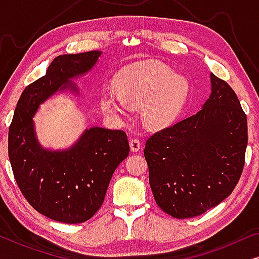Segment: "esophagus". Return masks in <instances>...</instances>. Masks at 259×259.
<instances>
[{
	"label": "esophagus",
	"mask_w": 259,
	"mask_h": 259,
	"mask_svg": "<svg viewBox=\"0 0 259 259\" xmlns=\"http://www.w3.org/2000/svg\"><path fill=\"white\" fill-rule=\"evenodd\" d=\"M130 147L132 152H138L141 148V144L139 139H131L130 140Z\"/></svg>",
	"instance_id": "1"
}]
</instances>
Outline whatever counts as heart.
<instances>
[{"mask_svg": "<svg viewBox=\"0 0 259 259\" xmlns=\"http://www.w3.org/2000/svg\"><path fill=\"white\" fill-rule=\"evenodd\" d=\"M115 86L116 91H102L104 111L125 115L127 105L141 106L144 121L152 128H161L171 123L183 111L190 93L185 77L158 62L130 66L116 76Z\"/></svg>", "mask_w": 259, "mask_h": 259, "instance_id": "heart-1", "label": "heart"}]
</instances>
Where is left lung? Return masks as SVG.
<instances>
[{
  "instance_id": "obj_1",
  "label": "left lung",
  "mask_w": 259,
  "mask_h": 259,
  "mask_svg": "<svg viewBox=\"0 0 259 259\" xmlns=\"http://www.w3.org/2000/svg\"><path fill=\"white\" fill-rule=\"evenodd\" d=\"M211 94L196 114L154 133L145 145L155 203L178 219L217 206L242 176L247 120L228 82L211 73Z\"/></svg>"
}]
</instances>
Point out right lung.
Returning <instances> with one entry per match:
<instances>
[{
    "label": "right lung",
    "instance_id": "1",
    "mask_svg": "<svg viewBox=\"0 0 259 259\" xmlns=\"http://www.w3.org/2000/svg\"><path fill=\"white\" fill-rule=\"evenodd\" d=\"M100 55L56 56L46 75L24 88L9 127V160L21 192L41 214L67 224L86 222L101 207L113 173L128 157V139L123 131L92 127L72 147L51 151L38 144L33 116L58 91L77 92L72 79L90 72Z\"/></svg>",
    "mask_w": 259,
    "mask_h": 259
}]
</instances>
